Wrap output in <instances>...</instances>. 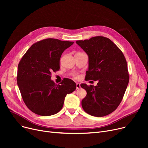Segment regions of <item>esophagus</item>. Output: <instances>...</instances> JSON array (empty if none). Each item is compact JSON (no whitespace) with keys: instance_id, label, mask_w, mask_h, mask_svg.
I'll return each instance as SVG.
<instances>
[{"instance_id":"obj_1","label":"esophagus","mask_w":148,"mask_h":148,"mask_svg":"<svg viewBox=\"0 0 148 148\" xmlns=\"http://www.w3.org/2000/svg\"><path fill=\"white\" fill-rule=\"evenodd\" d=\"M80 88H81L80 84L79 83H76V88H77V89H79Z\"/></svg>"}]
</instances>
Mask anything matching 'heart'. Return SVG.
Instances as JSON below:
<instances>
[{
  "mask_svg": "<svg viewBox=\"0 0 148 148\" xmlns=\"http://www.w3.org/2000/svg\"><path fill=\"white\" fill-rule=\"evenodd\" d=\"M74 77L75 79H79V75H74Z\"/></svg>",
  "mask_w": 148,
  "mask_h": 148,
  "instance_id": "1",
  "label": "heart"
}]
</instances>
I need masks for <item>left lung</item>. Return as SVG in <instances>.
I'll use <instances>...</instances> for the list:
<instances>
[{
    "instance_id": "8db88e82",
    "label": "left lung",
    "mask_w": 148,
    "mask_h": 148,
    "mask_svg": "<svg viewBox=\"0 0 148 148\" xmlns=\"http://www.w3.org/2000/svg\"><path fill=\"white\" fill-rule=\"evenodd\" d=\"M76 43L89 56L85 80H98L96 86L81 84L87 92L82 101L83 110L97 117L109 114L120 104L129 82L125 58L118 47L104 36L92 37Z\"/></svg>"
}]
</instances>
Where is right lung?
Segmentation results:
<instances>
[{
	"mask_svg": "<svg viewBox=\"0 0 148 148\" xmlns=\"http://www.w3.org/2000/svg\"><path fill=\"white\" fill-rule=\"evenodd\" d=\"M74 42L47 38L34 43L21 59L17 81L23 101L30 110L41 116L58 113L66 95L76 89V84L65 79L59 84L51 79L59 71L62 53Z\"/></svg>",
	"mask_w": 148,
	"mask_h": 148,
	"instance_id": "1",
	"label": "right lung"
}]
</instances>
